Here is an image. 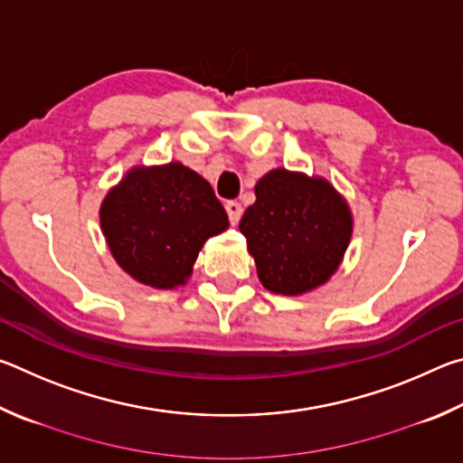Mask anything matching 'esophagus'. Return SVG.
<instances>
[{"instance_id":"esophagus-1","label":"esophagus","mask_w":463,"mask_h":463,"mask_svg":"<svg viewBox=\"0 0 463 463\" xmlns=\"http://www.w3.org/2000/svg\"><path fill=\"white\" fill-rule=\"evenodd\" d=\"M224 208H226V214H229V221H231V224H239L241 216H242V208H241V203H239V202H226V203H224Z\"/></svg>"}]
</instances>
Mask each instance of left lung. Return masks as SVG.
Returning a JSON list of instances; mask_svg holds the SVG:
<instances>
[{
	"label": "left lung",
	"mask_w": 463,
	"mask_h": 463,
	"mask_svg": "<svg viewBox=\"0 0 463 463\" xmlns=\"http://www.w3.org/2000/svg\"><path fill=\"white\" fill-rule=\"evenodd\" d=\"M239 229L263 288L300 296L339 269L354 234V214L328 179L278 167L257 182L255 203Z\"/></svg>",
	"instance_id": "8db88e82"
}]
</instances>
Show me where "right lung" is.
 <instances>
[{"label":"right lung","mask_w":463,"mask_h":463,"mask_svg":"<svg viewBox=\"0 0 463 463\" xmlns=\"http://www.w3.org/2000/svg\"><path fill=\"white\" fill-rule=\"evenodd\" d=\"M99 226L120 269L148 288L185 286L210 237L229 229L213 185L184 163L135 165L106 194Z\"/></svg>","instance_id":"1"}]
</instances>
